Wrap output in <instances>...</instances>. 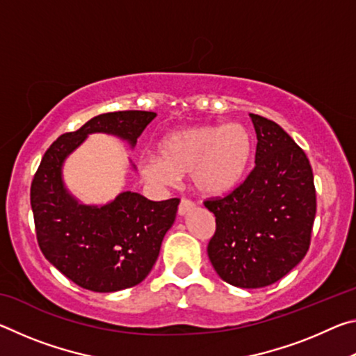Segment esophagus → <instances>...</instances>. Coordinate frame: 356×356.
Returning <instances> with one entry per match:
<instances>
[{
  "mask_svg": "<svg viewBox=\"0 0 356 356\" xmlns=\"http://www.w3.org/2000/svg\"><path fill=\"white\" fill-rule=\"evenodd\" d=\"M193 209H195V202H191L190 200H185V197H182V200H180L177 212H179L180 216H184V215H186L188 212H191Z\"/></svg>",
  "mask_w": 356,
  "mask_h": 356,
  "instance_id": "esophagus-1",
  "label": "esophagus"
}]
</instances>
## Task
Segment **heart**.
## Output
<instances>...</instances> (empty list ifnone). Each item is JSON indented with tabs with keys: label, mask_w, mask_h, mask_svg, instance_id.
<instances>
[{
	"label": "heart",
	"mask_w": 356,
	"mask_h": 356,
	"mask_svg": "<svg viewBox=\"0 0 356 356\" xmlns=\"http://www.w3.org/2000/svg\"><path fill=\"white\" fill-rule=\"evenodd\" d=\"M251 155V135L242 124L201 125L166 135L156 146V156L141 159L138 170L144 180L159 186L188 172L193 188L220 196L242 180Z\"/></svg>",
	"instance_id": "b5f03b06"
}]
</instances>
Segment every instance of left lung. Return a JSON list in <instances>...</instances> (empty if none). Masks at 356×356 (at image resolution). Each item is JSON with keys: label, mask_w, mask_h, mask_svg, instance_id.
<instances>
[{"label": "left lung", "mask_w": 356, "mask_h": 356, "mask_svg": "<svg viewBox=\"0 0 356 356\" xmlns=\"http://www.w3.org/2000/svg\"><path fill=\"white\" fill-rule=\"evenodd\" d=\"M256 166L225 197L204 201L216 229L207 252L222 281L242 289L273 284L306 256L316 218L309 160L273 120L250 114Z\"/></svg>", "instance_id": "1"}]
</instances>
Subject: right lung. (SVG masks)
<instances>
[{"label": "right lung", "mask_w": 356, "mask_h": 356, "mask_svg": "<svg viewBox=\"0 0 356 356\" xmlns=\"http://www.w3.org/2000/svg\"><path fill=\"white\" fill-rule=\"evenodd\" d=\"M156 116L152 111L99 114L51 144L34 174L31 209L35 236L48 262L83 289L118 292L150 273L179 200L150 201L122 191L105 206L78 202L63 180L64 160L91 134H108L131 147Z\"/></svg>", "instance_id": "right-lung-1"}]
</instances>
